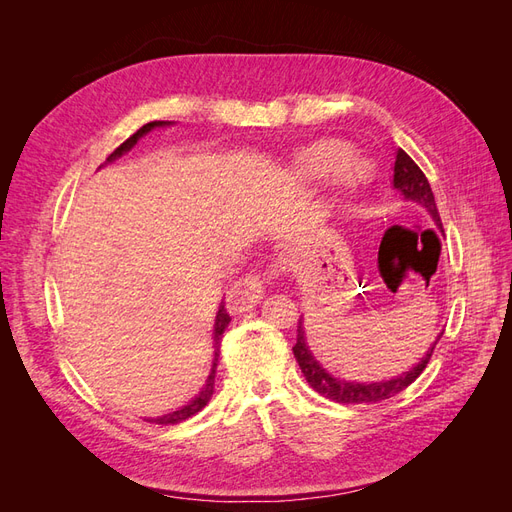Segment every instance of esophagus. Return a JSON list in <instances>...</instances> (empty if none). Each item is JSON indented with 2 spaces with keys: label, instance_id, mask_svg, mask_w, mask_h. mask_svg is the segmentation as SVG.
<instances>
[{
  "label": "esophagus",
  "instance_id": "esophagus-1",
  "mask_svg": "<svg viewBox=\"0 0 512 512\" xmlns=\"http://www.w3.org/2000/svg\"><path fill=\"white\" fill-rule=\"evenodd\" d=\"M267 280H269V277L250 275V277H245V284H247V288H250L254 294H260V292H262V286H265Z\"/></svg>",
  "mask_w": 512,
  "mask_h": 512
}]
</instances>
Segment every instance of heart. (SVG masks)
Instances as JSON below:
<instances>
[{
  "instance_id": "1",
  "label": "heart",
  "mask_w": 512,
  "mask_h": 512,
  "mask_svg": "<svg viewBox=\"0 0 512 512\" xmlns=\"http://www.w3.org/2000/svg\"><path fill=\"white\" fill-rule=\"evenodd\" d=\"M350 156V145L342 141H320L301 151L297 158V173L307 181H318L335 175L346 164ZM348 181H354V173L348 170Z\"/></svg>"
}]
</instances>
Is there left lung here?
<instances>
[{"label": "left lung", "instance_id": "8db88e82", "mask_svg": "<svg viewBox=\"0 0 512 512\" xmlns=\"http://www.w3.org/2000/svg\"><path fill=\"white\" fill-rule=\"evenodd\" d=\"M393 183L395 188L404 194L408 200H414V203H421L436 224L442 228L440 222V213L436 207V200H433V192L429 188V181L425 177V173L421 168L416 166V162L408 156L404 149L397 151L395 156V175H393ZM442 333L438 335L436 342L427 350V354L421 359L416 367H412L406 374H401L393 380H386V382H374V384H359V382H346V380H339L333 378L331 374L324 371L318 361L309 352L307 344H305V337H303V322L299 320V327H297V344H294L292 352H294V359H297L305 380L309 382V386L320 395H324L331 401H337V404H378V401H384L389 397H395L397 393L406 391L408 386L423 374L427 363L431 361V354L436 344L440 342Z\"/></svg>", "mask_w": 512, "mask_h": 512}]
</instances>
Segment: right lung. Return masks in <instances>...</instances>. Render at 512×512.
I'll use <instances>...</instances> for the list:
<instances>
[{
    "label": "right lung",
    "instance_id": "right-lung-1",
    "mask_svg": "<svg viewBox=\"0 0 512 512\" xmlns=\"http://www.w3.org/2000/svg\"><path fill=\"white\" fill-rule=\"evenodd\" d=\"M156 126H164V121H149V123H145L143 128H138L128 141H123L111 156L106 158V162H111V160H115V158H119L121 153H126V151H130L134 145H136V141L138 138H141L143 134H147L149 130H153ZM228 322H230V314L226 312V307H224V303L220 305V309H218V316H215V333H213V348H215V354H213V367H211V374H209V378H207V384L203 386V391H200L188 406H183L181 410H177V412H170V414H164V416H158V418H149V423H156V425H177V423H181V421H185V418H190V416H194L196 412H200L203 410L207 404H209V399H211V395H213V382H215V369H218V356H220V346H222V333L226 331V327H228Z\"/></svg>",
    "mask_w": 512,
    "mask_h": 512
}]
</instances>
